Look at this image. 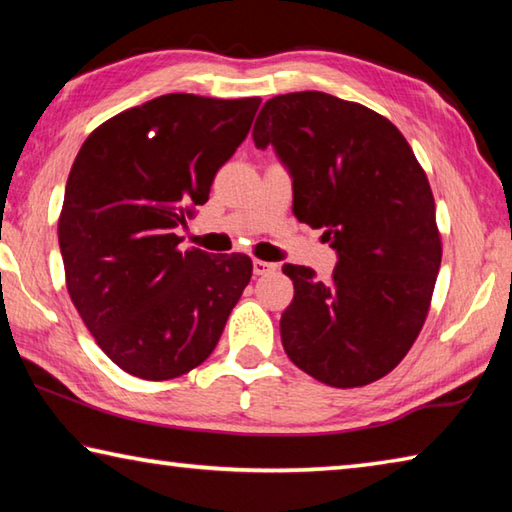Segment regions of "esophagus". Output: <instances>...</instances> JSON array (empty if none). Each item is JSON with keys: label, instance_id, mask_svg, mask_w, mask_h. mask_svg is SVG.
<instances>
[{"label": "esophagus", "instance_id": "1", "mask_svg": "<svg viewBox=\"0 0 512 512\" xmlns=\"http://www.w3.org/2000/svg\"><path fill=\"white\" fill-rule=\"evenodd\" d=\"M275 264H271V262H264V259H255L253 262V273L259 277V275H268V273H273L275 271Z\"/></svg>", "mask_w": 512, "mask_h": 512}]
</instances>
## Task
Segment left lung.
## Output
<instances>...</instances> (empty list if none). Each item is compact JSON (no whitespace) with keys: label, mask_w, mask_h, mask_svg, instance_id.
I'll use <instances>...</instances> for the list:
<instances>
[{"label":"left lung","mask_w":512,"mask_h":512,"mask_svg":"<svg viewBox=\"0 0 512 512\" xmlns=\"http://www.w3.org/2000/svg\"><path fill=\"white\" fill-rule=\"evenodd\" d=\"M253 140L273 146L293 180V214L323 228L339 257L329 282L282 266L296 291L280 318L284 352L327 386L381 379L418 339L443 257L409 142L386 117L325 92L268 99Z\"/></svg>","instance_id":"obj_1"}]
</instances>
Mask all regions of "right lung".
<instances>
[{
    "label": "right lung",
    "instance_id": "add662e5",
    "mask_svg": "<svg viewBox=\"0 0 512 512\" xmlns=\"http://www.w3.org/2000/svg\"><path fill=\"white\" fill-rule=\"evenodd\" d=\"M259 103L162 94L108 119L76 155L58 219L67 291L128 375L201 366L250 282V257L183 250L176 228L207 203Z\"/></svg>",
    "mask_w": 512,
    "mask_h": 512
}]
</instances>
